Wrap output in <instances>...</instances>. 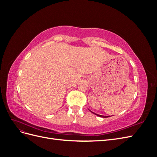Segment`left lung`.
Returning a JSON list of instances; mask_svg holds the SVG:
<instances>
[{
  "instance_id": "left-lung-1",
  "label": "left lung",
  "mask_w": 157,
  "mask_h": 157,
  "mask_svg": "<svg viewBox=\"0 0 157 157\" xmlns=\"http://www.w3.org/2000/svg\"><path fill=\"white\" fill-rule=\"evenodd\" d=\"M95 115H98V116H99V117H103V118H107V117H109V116H103V115H98V114H96V113H95Z\"/></svg>"
}]
</instances>
